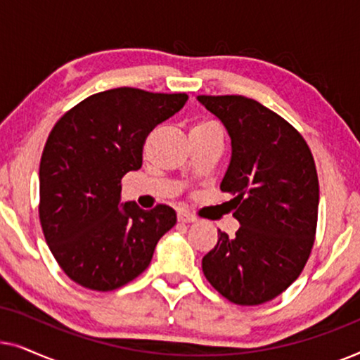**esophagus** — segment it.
Segmentation results:
<instances>
[{
  "instance_id": "obj_1",
  "label": "esophagus",
  "mask_w": 360,
  "mask_h": 360,
  "mask_svg": "<svg viewBox=\"0 0 360 360\" xmlns=\"http://www.w3.org/2000/svg\"><path fill=\"white\" fill-rule=\"evenodd\" d=\"M179 221L180 223H195L196 218L191 213H188V211H179Z\"/></svg>"
}]
</instances>
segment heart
Here are the masks:
<instances>
[{
    "label": "heart",
    "instance_id": "b5f03b06",
    "mask_svg": "<svg viewBox=\"0 0 360 360\" xmlns=\"http://www.w3.org/2000/svg\"><path fill=\"white\" fill-rule=\"evenodd\" d=\"M200 124H208V122H200Z\"/></svg>",
    "mask_w": 360,
    "mask_h": 360
}]
</instances>
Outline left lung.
Here are the masks:
<instances>
[{"mask_svg": "<svg viewBox=\"0 0 360 360\" xmlns=\"http://www.w3.org/2000/svg\"><path fill=\"white\" fill-rule=\"evenodd\" d=\"M223 122L231 160L219 188L233 195L234 238L218 231L203 257L205 277L236 304H260L287 290L314 243L319 185L300 132L259 101L240 95L196 96Z\"/></svg>", "mask_w": 360, "mask_h": 360, "instance_id": "obj_1", "label": "left lung"}]
</instances>
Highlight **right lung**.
I'll return each instance as SVG.
<instances>
[{"mask_svg": "<svg viewBox=\"0 0 360 360\" xmlns=\"http://www.w3.org/2000/svg\"><path fill=\"white\" fill-rule=\"evenodd\" d=\"M186 100L185 93L115 88L83 100L53 126L39 169V214L49 249L73 282L98 292L129 283L175 226L170 206L121 203V179L141 169L147 134Z\"/></svg>", "mask_w": 360, "mask_h": 360, "instance_id": "right-lung-1", "label": "right lung"}]
</instances>
